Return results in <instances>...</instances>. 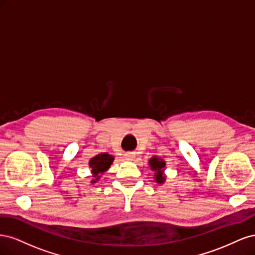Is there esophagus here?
Listing matches in <instances>:
<instances>
[{
	"label": "esophagus",
	"instance_id": "obj_1",
	"mask_svg": "<svg viewBox=\"0 0 255 255\" xmlns=\"http://www.w3.org/2000/svg\"><path fill=\"white\" fill-rule=\"evenodd\" d=\"M135 157H136V155H135V153H127L126 155H125V158L127 159V160H134L135 159Z\"/></svg>",
	"mask_w": 255,
	"mask_h": 255
}]
</instances>
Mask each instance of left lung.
Here are the masks:
<instances>
[{"label": "left lung", "mask_w": 255, "mask_h": 255, "mask_svg": "<svg viewBox=\"0 0 255 255\" xmlns=\"http://www.w3.org/2000/svg\"><path fill=\"white\" fill-rule=\"evenodd\" d=\"M150 169L154 172V180L159 185L166 182V161L158 156H153L149 159Z\"/></svg>", "instance_id": "8db88e82"}]
</instances>
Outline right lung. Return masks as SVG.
<instances>
[{"instance_id":"add662e5","label":"right lung","mask_w":255,"mask_h":255,"mask_svg":"<svg viewBox=\"0 0 255 255\" xmlns=\"http://www.w3.org/2000/svg\"><path fill=\"white\" fill-rule=\"evenodd\" d=\"M115 157L109 153H101V154H97L96 156L91 157L89 160V167L91 169V176L94 177L90 181L91 184L97 183L101 175L109 170L110 167L112 166L113 161Z\"/></svg>"}]
</instances>
